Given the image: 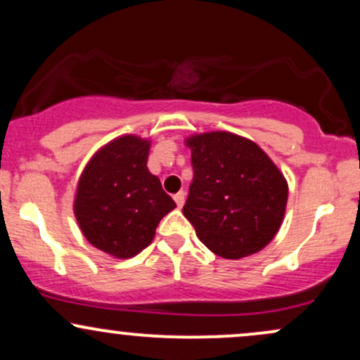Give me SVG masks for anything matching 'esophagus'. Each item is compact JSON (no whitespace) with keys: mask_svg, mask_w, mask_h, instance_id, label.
Returning a JSON list of instances; mask_svg holds the SVG:
<instances>
[{"mask_svg":"<svg viewBox=\"0 0 360 360\" xmlns=\"http://www.w3.org/2000/svg\"><path fill=\"white\" fill-rule=\"evenodd\" d=\"M184 200H186V193L184 191H179V193L174 194V201H176L177 208H183Z\"/></svg>","mask_w":360,"mask_h":360,"instance_id":"obj_1","label":"esophagus"}]
</instances>
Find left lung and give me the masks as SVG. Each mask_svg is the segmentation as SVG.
Masks as SVG:
<instances>
[{"instance_id":"left-lung-1","label":"left lung","mask_w":360,"mask_h":360,"mask_svg":"<svg viewBox=\"0 0 360 360\" xmlns=\"http://www.w3.org/2000/svg\"><path fill=\"white\" fill-rule=\"evenodd\" d=\"M193 183L183 208L198 238L223 259L262 250L278 233L288 203V183L266 152L230 131L186 140Z\"/></svg>"}]
</instances>
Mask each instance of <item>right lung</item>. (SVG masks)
Here are the masks:
<instances>
[{
    "mask_svg": "<svg viewBox=\"0 0 360 360\" xmlns=\"http://www.w3.org/2000/svg\"><path fill=\"white\" fill-rule=\"evenodd\" d=\"M150 142L120 137L94 154L77 184L74 213L91 245L118 259L142 252L159 221L176 208L147 169Z\"/></svg>",
    "mask_w": 360,
    "mask_h": 360,
    "instance_id": "1",
    "label": "right lung"
}]
</instances>
